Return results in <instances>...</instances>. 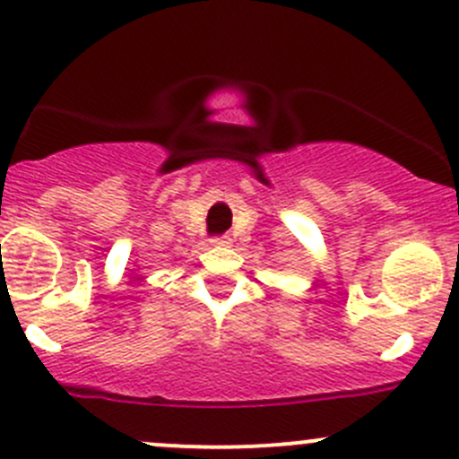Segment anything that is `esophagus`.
<instances>
[{
	"label": "esophagus",
	"mask_w": 459,
	"mask_h": 459,
	"mask_svg": "<svg viewBox=\"0 0 459 459\" xmlns=\"http://www.w3.org/2000/svg\"><path fill=\"white\" fill-rule=\"evenodd\" d=\"M211 242L215 244V247H229L230 238H229V235H215V238H212Z\"/></svg>",
	"instance_id": "34e87169"
}]
</instances>
